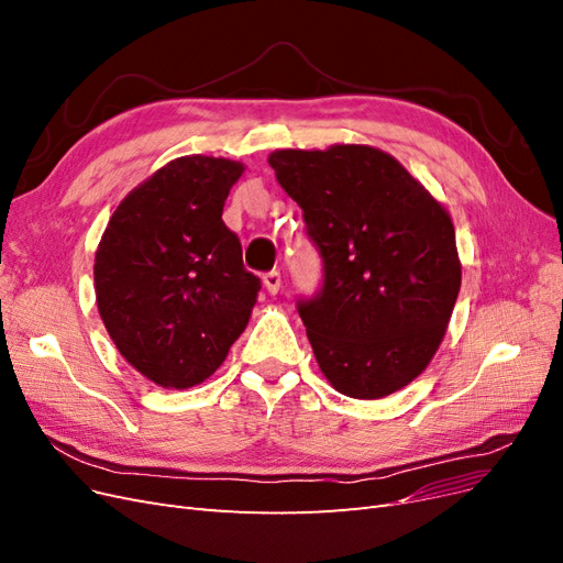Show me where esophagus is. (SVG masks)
Listing matches in <instances>:
<instances>
[{
  "label": "esophagus",
  "mask_w": 563,
  "mask_h": 563,
  "mask_svg": "<svg viewBox=\"0 0 563 563\" xmlns=\"http://www.w3.org/2000/svg\"><path fill=\"white\" fill-rule=\"evenodd\" d=\"M263 284H265L269 296H277L279 288H282V275L277 269H272V272H267V275H263Z\"/></svg>",
  "instance_id": "obj_1"
}]
</instances>
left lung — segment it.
Here are the masks:
<instances>
[{
    "label": "left lung",
    "instance_id": "1",
    "mask_svg": "<svg viewBox=\"0 0 563 563\" xmlns=\"http://www.w3.org/2000/svg\"><path fill=\"white\" fill-rule=\"evenodd\" d=\"M267 162L323 258L321 294L298 302L321 373L352 399L413 383L446 335L463 279L444 203L371 145L277 150Z\"/></svg>",
    "mask_w": 563,
    "mask_h": 563
}]
</instances>
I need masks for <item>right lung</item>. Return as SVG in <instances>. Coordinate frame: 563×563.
<instances>
[{"label": "right lung", "instance_id": "1", "mask_svg": "<svg viewBox=\"0 0 563 563\" xmlns=\"http://www.w3.org/2000/svg\"><path fill=\"white\" fill-rule=\"evenodd\" d=\"M242 174L225 157H178L119 201L100 236V319L119 354L159 387L211 378L251 319L261 279L223 223Z\"/></svg>", "mask_w": 563, "mask_h": 563}]
</instances>
